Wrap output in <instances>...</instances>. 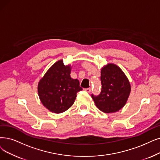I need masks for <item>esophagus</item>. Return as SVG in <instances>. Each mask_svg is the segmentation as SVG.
I'll use <instances>...</instances> for the list:
<instances>
[{
  "mask_svg": "<svg viewBox=\"0 0 160 160\" xmlns=\"http://www.w3.org/2000/svg\"><path fill=\"white\" fill-rule=\"evenodd\" d=\"M84 90H85L86 92H87L88 93H90V92H91V88H85Z\"/></svg>",
  "mask_w": 160,
  "mask_h": 160,
  "instance_id": "esophagus-1",
  "label": "esophagus"
}]
</instances>
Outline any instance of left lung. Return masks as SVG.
<instances>
[{
    "label": "left lung",
    "mask_w": 160,
    "mask_h": 160,
    "mask_svg": "<svg viewBox=\"0 0 160 160\" xmlns=\"http://www.w3.org/2000/svg\"><path fill=\"white\" fill-rule=\"evenodd\" d=\"M102 90L91 95L98 109L106 113L116 112L126 104L131 92L130 82L118 66L108 63L101 69Z\"/></svg>",
    "instance_id": "8db88e82"
}]
</instances>
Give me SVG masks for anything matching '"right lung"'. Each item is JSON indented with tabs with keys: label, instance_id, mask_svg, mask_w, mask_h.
Listing matches in <instances>:
<instances>
[{
	"label": "right lung",
	"instance_id": "right-lung-1",
	"mask_svg": "<svg viewBox=\"0 0 160 160\" xmlns=\"http://www.w3.org/2000/svg\"><path fill=\"white\" fill-rule=\"evenodd\" d=\"M70 65L59 60L51 66L38 84L39 97L44 107L50 112L60 113L71 107L82 90L78 79L70 76Z\"/></svg>",
	"mask_w": 160,
	"mask_h": 160
}]
</instances>
